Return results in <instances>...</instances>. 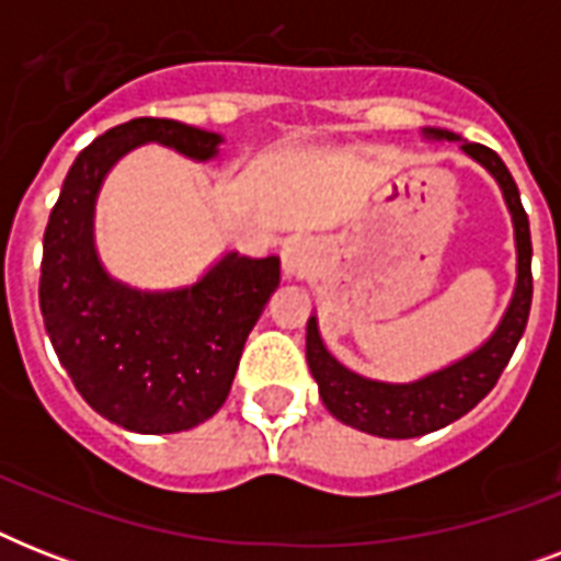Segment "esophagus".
Masks as SVG:
<instances>
[{
    "mask_svg": "<svg viewBox=\"0 0 561 561\" xmlns=\"http://www.w3.org/2000/svg\"><path fill=\"white\" fill-rule=\"evenodd\" d=\"M314 264V250L306 238H290L288 244L282 247V271L285 276H306L308 267Z\"/></svg>",
    "mask_w": 561,
    "mask_h": 561,
    "instance_id": "obj_1",
    "label": "esophagus"
}]
</instances>
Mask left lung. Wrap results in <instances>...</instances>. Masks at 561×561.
Returning <instances> with one entry per match:
<instances>
[{
    "instance_id": "8db88e82",
    "label": "left lung",
    "mask_w": 561,
    "mask_h": 561,
    "mask_svg": "<svg viewBox=\"0 0 561 561\" xmlns=\"http://www.w3.org/2000/svg\"><path fill=\"white\" fill-rule=\"evenodd\" d=\"M422 139L425 142H457L469 160H474L480 169H486L495 178L497 188L504 194L506 211L513 218L515 288L510 306L504 308V317L497 320L495 332L489 334L486 341L466 352L462 358L422 375V378H413V381H378V378H367V375L343 367L341 360L325 350L317 314L308 317L306 358L323 404L334 419H341L343 425L364 431V434L383 436V439L425 436L466 416L497 383L504 367L513 358L515 346L522 341L527 317H530V220L522 206V194H518L513 174L506 171L504 160L495 151H489L486 145L460 139L451 130L422 127Z\"/></svg>"
}]
</instances>
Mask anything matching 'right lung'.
<instances>
[{"mask_svg": "<svg viewBox=\"0 0 561 561\" xmlns=\"http://www.w3.org/2000/svg\"><path fill=\"white\" fill-rule=\"evenodd\" d=\"M162 145L218 160L224 136L171 118H134L78 153L43 236L39 311L87 404L134 434H180L227 401L247 334L279 285V255L238 250L180 288H136L104 267L95 203L118 160Z\"/></svg>", "mask_w": 561, "mask_h": 561, "instance_id": "1", "label": "right lung"}]
</instances>
